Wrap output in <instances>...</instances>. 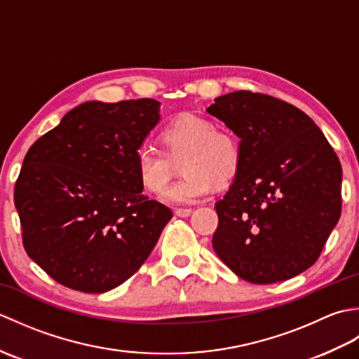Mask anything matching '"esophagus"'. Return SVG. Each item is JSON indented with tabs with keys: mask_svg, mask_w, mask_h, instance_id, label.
Listing matches in <instances>:
<instances>
[{
	"mask_svg": "<svg viewBox=\"0 0 359 359\" xmlns=\"http://www.w3.org/2000/svg\"><path fill=\"white\" fill-rule=\"evenodd\" d=\"M174 212H175V216H179V217H188V216H191L193 210L191 208H177Z\"/></svg>",
	"mask_w": 359,
	"mask_h": 359,
	"instance_id": "obj_1",
	"label": "esophagus"
}]
</instances>
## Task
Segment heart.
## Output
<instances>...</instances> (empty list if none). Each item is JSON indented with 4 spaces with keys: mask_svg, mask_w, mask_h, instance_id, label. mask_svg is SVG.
Listing matches in <instances>:
<instances>
[{
    "mask_svg": "<svg viewBox=\"0 0 359 359\" xmlns=\"http://www.w3.org/2000/svg\"><path fill=\"white\" fill-rule=\"evenodd\" d=\"M160 140L163 151L142 144L135 151V174L140 185L154 196H160L169 184L173 163L182 158L186 177L163 194L170 205H189L203 199L212 184H230L242 165L241 140L230 131L217 129L207 117L182 116L168 125Z\"/></svg>",
    "mask_w": 359,
    "mask_h": 359,
    "instance_id": "heart-1",
    "label": "heart"
}]
</instances>
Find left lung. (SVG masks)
<instances>
[{"label": "left lung", "mask_w": 359, "mask_h": 359, "mask_svg": "<svg viewBox=\"0 0 359 359\" xmlns=\"http://www.w3.org/2000/svg\"><path fill=\"white\" fill-rule=\"evenodd\" d=\"M241 139L242 165L224 199L212 248L251 284L313 265L341 216L342 168L306 112L271 95L236 90L207 109Z\"/></svg>", "instance_id": "left-lung-1"}]
</instances>
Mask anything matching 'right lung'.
<instances>
[{
	"mask_svg": "<svg viewBox=\"0 0 359 359\" xmlns=\"http://www.w3.org/2000/svg\"><path fill=\"white\" fill-rule=\"evenodd\" d=\"M158 104L86 102L29 148L13 191L22 245L58 284L83 293L123 284L172 217L135 174Z\"/></svg>",
	"mask_w": 359,
	"mask_h": 359,
	"instance_id": "add662e5",
	"label": "right lung"
}]
</instances>
